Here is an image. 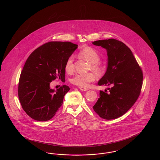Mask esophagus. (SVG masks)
I'll use <instances>...</instances> for the list:
<instances>
[{
	"label": "esophagus",
	"mask_w": 160,
	"mask_h": 160,
	"mask_svg": "<svg viewBox=\"0 0 160 160\" xmlns=\"http://www.w3.org/2000/svg\"><path fill=\"white\" fill-rule=\"evenodd\" d=\"M79 89L82 91H87L88 90V88H83V87H80Z\"/></svg>",
	"instance_id": "34e87169"
}]
</instances>
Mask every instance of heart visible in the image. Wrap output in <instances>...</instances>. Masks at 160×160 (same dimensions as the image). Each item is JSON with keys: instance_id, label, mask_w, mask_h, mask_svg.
<instances>
[{"instance_id": "heart-1", "label": "heart", "mask_w": 160, "mask_h": 160, "mask_svg": "<svg viewBox=\"0 0 160 160\" xmlns=\"http://www.w3.org/2000/svg\"><path fill=\"white\" fill-rule=\"evenodd\" d=\"M80 58L88 61L91 63L90 69L94 71L97 73H101L104 67L102 63L99 62L100 56L99 53L93 48L90 47H86L83 48L79 53ZM65 68L67 72H72L74 69V56H70L66 61ZM96 78L95 74L92 72H89L86 74H76L73 77L71 82L77 86L86 88L89 84L94 82Z\"/></svg>"}]
</instances>
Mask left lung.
<instances>
[{
  "mask_svg": "<svg viewBox=\"0 0 160 160\" xmlns=\"http://www.w3.org/2000/svg\"><path fill=\"white\" fill-rule=\"evenodd\" d=\"M106 48L108 56L106 72L98 84L108 86L99 91L93 110L102 119L121 117L138 99L143 84V72L129 48L121 41L108 39L92 42Z\"/></svg>",
  "mask_w": 160,
  "mask_h": 160,
  "instance_id": "8db88e82",
  "label": "left lung"
}]
</instances>
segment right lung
I'll use <instances>...</instances> for the list:
<instances>
[{
  "label": "right lung",
  "instance_id": "obj_1",
  "mask_svg": "<svg viewBox=\"0 0 160 160\" xmlns=\"http://www.w3.org/2000/svg\"><path fill=\"white\" fill-rule=\"evenodd\" d=\"M77 47L70 42H48L35 49L26 61L18 95L24 111L33 119L48 121L62 105L69 86L63 85L55 91L50 83L56 78H65L66 61Z\"/></svg>",
  "mask_w": 160,
  "mask_h": 160
}]
</instances>
